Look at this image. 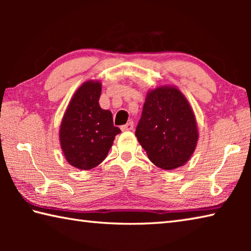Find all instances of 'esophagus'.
<instances>
[{
    "mask_svg": "<svg viewBox=\"0 0 251 251\" xmlns=\"http://www.w3.org/2000/svg\"><path fill=\"white\" fill-rule=\"evenodd\" d=\"M133 128H134V123H133V122H128V123H127V124L123 125V126L121 127V129H122L123 131H127V130H133Z\"/></svg>",
    "mask_w": 251,
    "mask_h": 251,
    "instance_id": "34e87169",
    "label": "esophagus"
}]
</instances>
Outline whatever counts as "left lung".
I'll return each mask as SVG.
<instances>
[{"label":"left lung","mask_w":251,"mask_h":251,"mask_svg":"<svg viewBox=\"0 0 251 251\" xmlns=\"http://www.w3.org/2000/svg\"><path fill=\"white\" fill-rule=\"evenodd\" d=\"M135 135L157 167L171 171L186 164L196 148L198 130L182 93L174 86L148 92Z\"/></svg>","instance_id":"8db88e82"}]
</instances>
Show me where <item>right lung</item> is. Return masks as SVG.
I'll return each instance as SVG.
<instances>
[{
    "instance_id": "add662e5",
    "label": "right lung",
    "mask_w": 251,
    "mask_h": 251,
    "mask_svg": "<svg viewBox=\"0 0 251 251\" xmlns=\"http://www.w3.org/2000/svg\"><path fill=\"white\" fill-rule=\"evenodd\" d=\"M101 84L87 80L72 97L59 127V142L69 164L82 171L103 161L121 133L114 126L113 115L99 104Z\"/></svg>"
}]
</instances>
